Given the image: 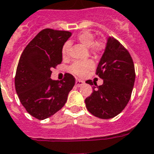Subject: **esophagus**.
Wrapping results in <instances>:
<instances>
[{
  "label": "esophagus",
  "mask_w": 154,
  "mask_h": 154,
  "mask_svg": "<svg viewBox=\"0 0 154 154\" xmlns=\"http://www.w3.org/2000/svg\"><path fill=\"white\" fill-rule=\"evenodd\" d=\"M83 83H84V82L83 80H80V79H76L75 80V85L77 87H80V86L83 85Z\"/></svg>",
  "instance_id": "34e87169"
}]
</instances>
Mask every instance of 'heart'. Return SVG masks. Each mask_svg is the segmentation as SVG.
Masks as SVG:
<instances>
[{"label": "heart", "mask_w": 154, "mask_h": 154, "mask_svg": "<svg viewBox=\"0 0 154 154\" xmlns=\"http://www.w3.org/2000/svg\"><path fill=\"white\" fill-rule=\"evenodd\" d=\"M76 40L87 48H89L90 52L93 54H99L103 52L104 45L103 42L95 41V37L91 32L83 31L79 33L76 37ZM62 54L64 58H66L69 55V43L66 42L62 48ZM94 67V63L92 60L77 61L75 62L70 67V71L76 75L85 76Z\"/></svg>", "instance_id": "1"}]
</instances>
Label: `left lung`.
<instances>
[{
  "instance_id": "1",
  "label": "left lung",
  "mask_w": 154,
  "mask_h": 154,
  "mask_svg": "<svg viewBox=\"0 0 154 154\" xmlns=\"http://www.w3.org/2000/svg\"><path fill=\"white\" fill-rule=\"evenodd\" d=\"M96 74L103 79L100 86L91 80L93 92L86 98L88 110L96 117L111 119L120 114L130 100L135 82V68L128 50L109 37Z\"/></svg>"
}]
</instances>
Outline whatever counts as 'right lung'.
Returning <instances> with one entry per match:
<instances>
[{
    "mask_svg": "<svg viewBox=\"0 0 154 154\" xmlns=\"http://www.w3.org/2000/svg\"><path fill=\"white\" fill-rule=\"evenodd\" d=\"M71 33L44 29L24 49L15 75V88L21 104L32 116L44 120L66 103L75 79L66 73L63 80H52L51 69L63 60L62 48Z\"/></svg>",
    "mask_w": 154,
    "mask_h": 154,
    "instance_id": "1",
    "label": "right lung"
}]
</instances>
